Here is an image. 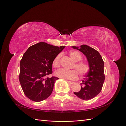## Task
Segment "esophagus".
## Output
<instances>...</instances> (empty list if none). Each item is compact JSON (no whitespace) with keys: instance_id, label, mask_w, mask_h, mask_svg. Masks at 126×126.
Wrapping results in <instances>:
<instances>
[{"instance_id":"obj_1","label":"esophagus","mask_w":126,"mask_h":126,"mask_svg":"<svg viewBox=\"0 0 126 126\" xmlns=\"http://www.w3.org/2000/svg\"><path fill=\"white\" fill-rule=\"evenodd\" d=\"M67 82L70 83V84H73V83H74L73 81H69V80H67Z\"/></svg>"}]
</instances>
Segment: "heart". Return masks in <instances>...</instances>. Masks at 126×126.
I'll list each match as a JSON object with an SVG mask.
<instances>
[{"mask_svg":"<svg viewBox=\"0 0 126 126\" xmlns=\"http://www.w3.org/2000/svg\"><path fill=\"white\" fill-rule=\"evenodd\" d=\"M71 58L77 62L74 66L73 70H67L65 69H60L56 71L55 75L59 78L75 80L77 78L78 73L81 76L86 75L90 70V67L87 63L83 62H79L82 59V56L77 51H71L70 53ZM62 54L57 55L53 60L52 65L55 68H58L60 66V58Z\"/></svg>","mask_w":126,"mask_h":126,"instance_id":"obj_1","label":"heart"}]
</instances>
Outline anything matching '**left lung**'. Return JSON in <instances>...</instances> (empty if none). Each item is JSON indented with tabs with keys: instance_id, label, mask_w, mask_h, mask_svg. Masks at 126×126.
Returning <instances> with one entry per match:
<instances>
[{
	"instance_id": "8db88e82",
	"label": "left lung",
	"mask_w": 126,
	"mask_h": 126,
	"mask_svg": "<svg viewBox=\"0 0 126 126\" xmlns=\"http://www.w3.org/2000/svg\"><path fill=\"white\" fill-rule=\"evenodd\" d=\"M72 47L82 52L86 56L90 67L89 72L80 83V90L74 92V94L83 100L91 99L97 96L102 90L105 79L104 62L99 52L88 46L82 45L80 48Z\"/></svg>"
}]
</instances>
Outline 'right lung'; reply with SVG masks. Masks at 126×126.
<instances>
[{
  "mask_svg": "<svg viewBox=\"0 0 126 126\" xmlns=\"http://www.w3.org/2000/svg\"><path fill=\"white\" fill-rule=\"evenodd\" d=\"M64 47L40 42L30 46L24 53L20 63L19 82L29 99L39 102L51 94L54 83L59 78L47 76L52 73L53 60Z\"/></svg>",
  "mask_w": 126,
  "mask_h": 126,
  "instance_id": "obj_1",
  "label": "right lung"
}]
</instances>
